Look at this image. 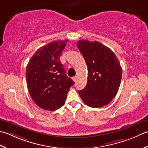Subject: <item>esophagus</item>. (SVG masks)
Listing matches in <instances>:
<instances>
[{
	"label": "esophagus",
	"instance_id": "esophagus-1",
	"mask_svg": "<svg viewBox=\"0 0 148 148\" xmlns=\"http://www.w3.org/2000/svg\"><path fill=\"white\" fill-rule=\"evenodd\" d=\"M72 79H73V80L74 81V82H76L77 80V76H75L73 78H72Z\"/></svg>",
	"mask_w": 148,
	"mask_h": 148
}]
</instances>
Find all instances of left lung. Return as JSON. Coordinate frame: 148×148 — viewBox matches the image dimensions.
Wrapping results in <instances>:
<instances>
[{
	"label": "left lung",
	"mask_w": 148,
	"mask_h": 148,
	"mask_svg": "<svg viewBox=\"0 0 148 148\" xmlns=\"http://www.w3.org/2000/svg\"><path fill=\"white\" fill-rule=\"evenodd\" d=\"M77 45L88 70L87 85L78 94L87 106H105L116 96L120 86L122 68L119 60L109 48L98 41L80 40Z\"/></svg>",
	"instance_id": "obj_1"
}]
</instances>
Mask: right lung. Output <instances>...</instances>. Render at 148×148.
Listing matches in <instances>:
<instances>
[{
	"instance_id": "obj_1",
	"label": "right lung",
	"mask_w": 148,
	"mask_h": 148,
	"mask_svg": "<svg viewBox=\"0 0 148 148\" xmlns=\"http://www.w3.org/2000/svg\"><path fill=\"white\" fill-rule=\"evenodd\" d=\"M68 40L55 41L40 48L26 68L28 91L36 104L48 110L59 109L75 82L66 75L60 56Z\"/></svg>"
}]
</instances>
